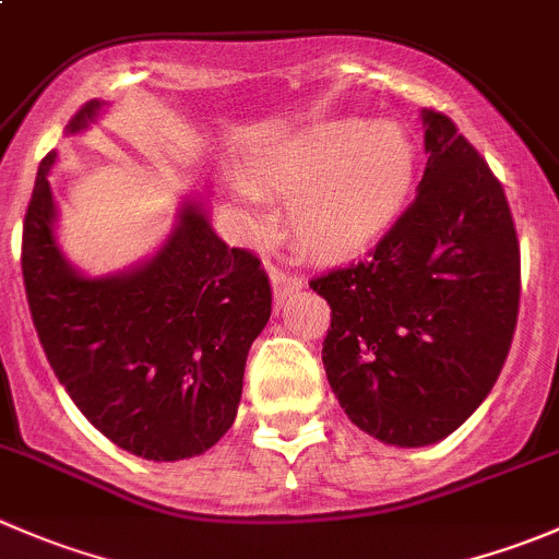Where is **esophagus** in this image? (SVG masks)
Returning a JSON list of instances; mask_svg holds the SVG:
<instances>
[{
    "instance_id": "34e87169",
    "label": "esophagus",
    "mask_w": 559,
    "mask_h": 559,
    "mask_svg": "<svg viewBox=\"0 0 559 559\" xmlns=\"http://www.w3.org/2000/svg\"><path fill=\"white\" fill-rule=\"evenodd\" d=\"M270 278H273V295L278 302L286 300L292 292L302 289V284H306V281H302V275L289 273V270H284V267L270 270Z\"/></svg>"
}]
</instances>
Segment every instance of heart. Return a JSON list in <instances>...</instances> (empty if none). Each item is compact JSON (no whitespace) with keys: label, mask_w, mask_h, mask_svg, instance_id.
I'll return each instance as SVG.
<instances>
[{"label":"heart","mask_w":559,"mask_h":559,"mask_svg":"<svg viewBox=\"0 0 559 559\" xmlns=\"http://www.w3.org/2000/svg\"><path fill=\"white\" fill-rule=\"evenodd\" d=\"M415 150L399 124L319 122L257 171V188L292 199V226L306 246L346 253L377 240L406 202Z\"/></svg>","instance_id":"1"}]
</instances>
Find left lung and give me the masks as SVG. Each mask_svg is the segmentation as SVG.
<instances>
[{"label":"left lung","instance_id":"1","mask_svg":"<svg viewBox=\"0 0 559 559\" xmlns=\"http://www.w3.org/2000/svg\"><path fill=\"white\" fill-rule=\"evenodd\" d=\"M409 207L357 262L308 281L330 306L324 371L352 424L399 448L440 442L506 366L522 253L502 182L456 122L424 111Z\"/></svg>","mask_w":559,"mask_h":559}]
</instances>
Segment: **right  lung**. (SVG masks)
<instances>
[{
	"label": "right lung",
	"instance_id": "1",
	"mask_svg": "<svg viewBox=\"0 0 559 559\" xmlns=\"http://www.w3.org/2000/svg\"><path fill=\"white\" fill-rule=\"evenodd\" d=\"M100 103L75 111L86 128ZM40 160L21 237L26 302L53 373L114 445L153 462L213 448L237 417L253 338L273 311L262 259L229 248L197 204L158 257L117 278L70 270L53 240V197Z\"/></svg>",
	"mask_w": 559,
	"mask_h": 559
}]
</instances>
